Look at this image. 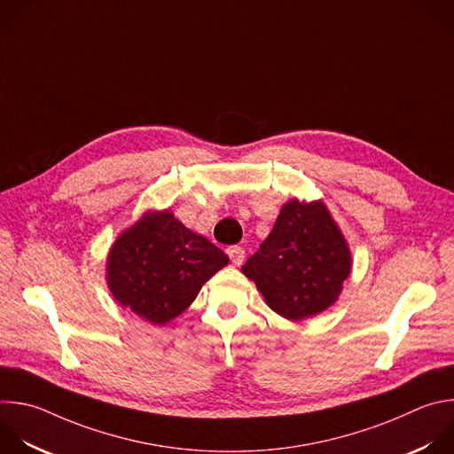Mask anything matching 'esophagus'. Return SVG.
I'll use <instances>...</instances> for the list:
<instances>
[{
  "mask_svg": "<svg viewBox=\"0 0 454 454\" xmlns=\"http://www.w3.org/2000/svg\"><path fill=\"white\" fill-rule=\"evenodd\" d=\"M226 253H228V256H230L233 265H240L244 262V258H246V251L240 246H230L226 249Z\"/></svg>",
  "mask_w": 454,
  "mask_h": 454,
  "instance_id": "1",
  "label": "esophagus"
}]
</instances>
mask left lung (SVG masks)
<instances>
[{
  "mask_svg": "<svg viewBox=\"0 0 454 454\" xmlns=\"http://www.w3.org/2000/svg\"><path fill=\"white\" fill-rule=\"evenodd\" d=\"M242 272L267 305L285 319L301 321L332 307L351 272V253L321 201L286 203L260 249Z\"/></svg>",
  "mask_w": 454,
  "mask_h": 454,
  "instance_id": "left-lung-1",
  "label": "left lung"
}]
</instances>
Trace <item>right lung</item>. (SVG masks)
I'll return each instance as SVG.
<instances>
[{
    "label": "right lung",
    "mask_w": 454,
    "mask_h": 454,
    "mask_svg": "<svg viewBox=\"0 0 454 454\" xmlns=\"http://www.w3.org/2000/svg\"><path fill=\"white\" fill-rule=\"evenodd\" d=\"M226 263L215 244L171 212H149L112 246L106 279L119 305L166 325L189 309L203 283Z\"/></svg>",
    "instance_id": "1"
}]
</instances>
